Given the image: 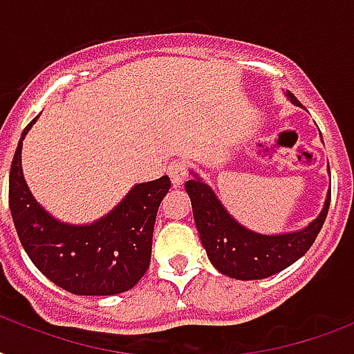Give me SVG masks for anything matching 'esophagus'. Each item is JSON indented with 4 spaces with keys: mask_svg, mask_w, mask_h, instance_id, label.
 <instances>
[{
    "mask_svg": "<svg viewBox=\"0 0 354 354\" xmlns=\"http://www.w3.org/2000/svg\"><path fill=\"white\" fill-rule=\"evenodd\" d=\"M167 172H169V178H171L172 187H182L185 180H187V167L183 165L182 161H172Z\"/></svg>",
    "mask_w": 354,
    "mask_h": 354,
    "instance_id": "1",
    "label": "esophagus"
}]
</instances>
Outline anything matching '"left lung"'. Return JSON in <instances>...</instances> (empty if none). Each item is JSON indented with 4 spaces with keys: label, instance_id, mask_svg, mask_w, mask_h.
Masks as SVG:
<instances>
[{
    "label": "left lung",
    "instance_id": "1",
    "mask_svg": "<svg viewBox=\"0 0 354 354\" xmlns=\"http://www.w3.org/2000/svg\"><path fill=\"white\" fill-rule=\"evenodd\" d=\"M286 99L292 104H297V99L290 91H286ZM191 174L193 178L185 183V191L191 198L202 246L205 248L211 264L221 274L233 279H264L288 268L308 252L327 218L330 189L319 215L303 230L277 235L257 233L242 226L235 216L230 215L211 185L196 172L191 171Z\"/></svg>",
    "mask_w": 354,
    "mask_h": 354
}]
</instances>
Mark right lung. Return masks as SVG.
Returning a JSON list of instances; mask_svg holds the SVG:
<instances>
[{
  "label": "right lung",
  "instance_id": "add662e5",
  "mask_svg": "<svg viewBox=\"0 0 354 354\" xmlns=\"http://www.w3.org/2000/svg\"><path fill=\"white\" fill-rule=\"evenodd\" d=\"M36 119L19 138L8 176V205L21 246L47 279L71 294L113 296L130 290L149 270L156 215L171 180L136 183L110 213L91 224L58 221L36 202L21 169L24 139Z\"/></svg>",
  "mask_w": 354,
  "mask_h": 354
}]
</instances>
